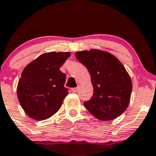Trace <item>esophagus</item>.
Masks as SVG:
<instances>
[{
	"instance_id": "esophagus-1",
	"label": "esophagus",
	"mask_w": 156,
	"mask_h": 156,
	"mask_svg": "<svg viewBox=\"0 0 156 156\" xmlns=\"http://www.w3.org/2000/svg\"><path fill=\"white\" fill-rule=\"evenodd\" d=\"M78 87H76V88H71V91H72L73 92H78Z\"/></svg>"
}]
</instances>
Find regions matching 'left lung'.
Returning <instances> with one entry per match:
<instances>
[{"mask_svg":"<svg viewBox=\"0 0 156 156\" xmlns=\"http://www.w3.org/2000/svg\"><path fill=\"white\" fill-rule=\"evenodd\" d=\"M91 75L94 93L84 105L101 120H112L125 111L130 102L132 82L118 59L102 50L92 49L75 53Z\"/></svg>","mask_w":156,"mask_h":156,"instance_id":"8db88e82","label":"left lung"}]
</instances>
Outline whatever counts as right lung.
I'll return each instance as SVG.
<instances>
[{"mask_svg": "<svg viewBox=\"0 0 156 156\" xmlns=\"http://www.w3.org/2000/svg\"><path fill=\"white\" fill-rule=\"evenodd\" d=\"M71 55L69 52L43 54L29 63L22 72L17 95L29 117L43 120L55 114L68 95L65 74L60 68Z\"/></svg>", "mask_w": 156, "mask_h": 156, "instance_id": "1", "label": "right lung"}]
</instances>
